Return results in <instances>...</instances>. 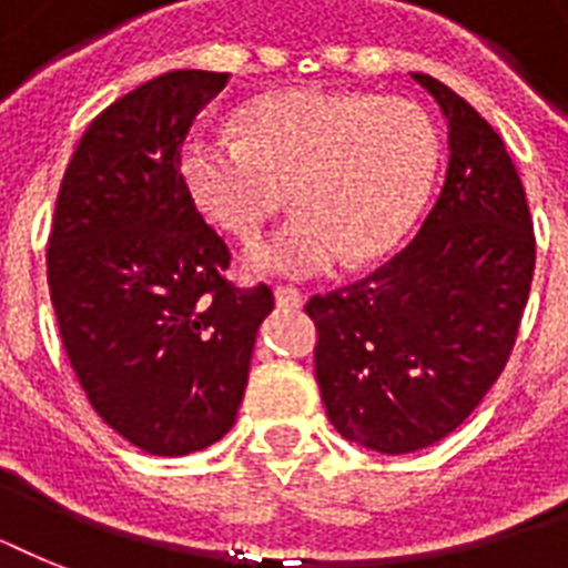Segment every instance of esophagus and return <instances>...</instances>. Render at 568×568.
<instances>
[{
    "label": "esophagus",
    "mask_w": 568,
    "mask_h": 568,
    "mask_svg": "<svg viewBox=\"0 0 568 568\" xmlns=\"http://www.w3.org/2000/svg\"><path fill=\"white\" fill-rule=\"evenodd\" d=\"M274 297L276 306H283V310H297V306H303V294L294 285H276Z\"/></svg>",
    "instance_id": "1"
}]
</instances>
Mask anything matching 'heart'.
Masks as SVG:
<instances>
[{
	"label": "heart",
	"instance_id": "obj_1",
	"mask_svg": "<svg viewBox=\"0 0 568 568\" xmlns=\"http://www.w3.org/2000/svg\"><path fill=\"white\" fill-rule=\"evenodd\" d=\"M239 132H194L182 144V176L214 223L247 241L292 194L301 212L250 253L285 276L327 274L347 253L374 258L395 247L439 159L422 105L374 93H265L241 109Z\"/></svg>",
	"mask_w": 568,
	"mask_h": 568
}]
</instances>
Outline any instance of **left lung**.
I'll return each instance as SVG.
<instances>
[{
  "instance_id": "obj_1",
  "label": "left lung",
  "mask_w": 568,
  "mask_h": 568,
  "mask_svg": "<svg viewBox=\"0 0 568 568\" xmlns=\"http://www.w3.org/2000/svg\"><path fill=\"white\" fill-rule=\"evenodd\" d=\"M450 162L422 230L365 280L315 294V379L345 439L413 454L454 433L501 377L528 303L537 239L501 135L433 75Z\"/></svg>"
}]
</instances>
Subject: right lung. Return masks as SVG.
Wrapping results in <instances>:
<instances>
[{
  "label": "right lung",
  "mask_w": 568,
  "mask_h": 568,
  "mask_svg": "<svg viewBox=\"0 0 568 568\" xmlns=\"http://www.w3.org/2000/svg\"><path fill=\"white\" fill-rule=\"evenodd\" d=\"M230 73L171 70L111 102L67 164L47 280L67 359L102 422L155 457L209 448L235 424L265 283L232 285L182 141Z\"/></svg>",
  "instance_id": "right-lung-1"
}]
</instances>
